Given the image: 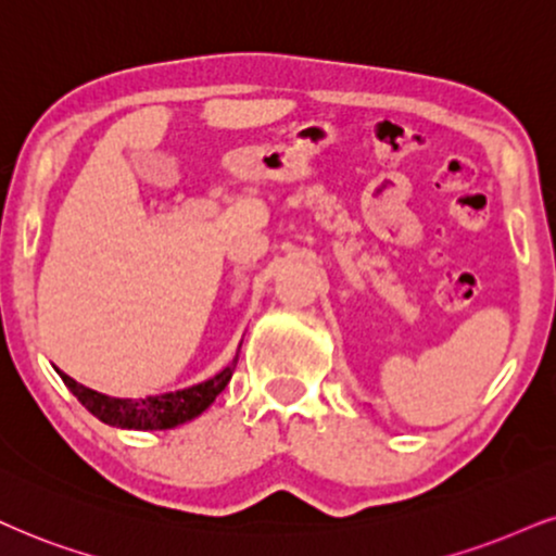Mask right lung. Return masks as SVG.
I'll return each instance as SVG.
<instances>
[{
  "label": "right lung",
  "instance_id": "right-lung-1",
  "mask_svg": "<svg viewBox=\"0 0 556 556\" xmlns=\"http://www.w3.org/2000/svg\"><path fill=\"white\" fill-rule=\"evenodd\" d=\"M231 374H235V363L226 366L222 374H216L214 379L180 389V392L147 396V400H115V396L98 394L92 392V389L81 387V383L68 379L66 374H61V379H64L66 387L72 389V394L85 404L89 413L100 417L102 422L131 430H164L201 415L203 409L224 392Z\"/></svg>",
  "mask_w": 556,
  "mask_h": 556
}]
</instances>
